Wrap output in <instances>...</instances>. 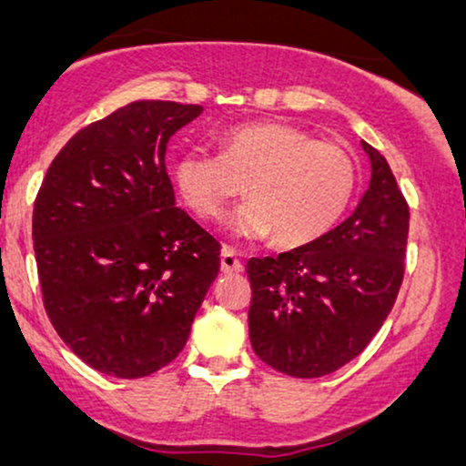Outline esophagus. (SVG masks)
<instances>
[{
    "label": "esophagus",
    "mask_w": 466,
    "mask_h": 466,
    "mask_svg": "<svg viewBox=\"0 0 466 466\" xmlns=\"http://www.w3.org/2000/svg\"><path fill=\"white\" fill-rule=\"evenodd\" d=\"M220 268H222V272H227V274L242 272L244 263H242V259H239L238 250L231 248V246H224L222 255H220Z\"/></svg>",
    "instance_id": "1"
}]
</instances>
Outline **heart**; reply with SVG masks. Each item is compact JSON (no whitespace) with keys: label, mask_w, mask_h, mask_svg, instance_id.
<instances>
[{"label":"heart","mask_w":466,"mask_h":466,"mask_svg":"<svg viewBox=\"0 0 466 466\" xmlns=\"http://www.w3.org/2000/svg\"><path fill=\"white\" fill-rule=\"evenodd\" d=\"M181 198L198 218L218 220L244 192L250 200L231 218L242 238L274 233L280 246H304L346 214L359 183V159L337 140H318L287 123L227 129L220 153L189 148L172 168Z\"/></svg>","instance_id":"obj_1"}]
</instances>
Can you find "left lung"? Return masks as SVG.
I'll return each mask as SVG.
<instances>
[{
    "label": "left lung",
    "mask_w": 466,
    "mask_h": 466,
    "mask_svg": "<svg viewBox=\"0 0 466 466\" xmlns=\"http://www.w3.org/2000/svg\"><path fill=\"white\" fill-rule=\"evenodd\" d=\"M354 214L315 242L246 263L255 354L294 378H319L363 352L391 313L406 269L410 211L380 151Z\"/></svg>",
    "instance_id": "8db88e82"
}]
</instances>
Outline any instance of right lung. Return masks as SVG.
<instances>
[{"label":"right lung","mask_w":466,"mask_h":466,"mask_svg":"<svg viewBox=\"0 0 466 466\" xmlns=\"http://www.w3.org/2000/svg\"><path fill=\"white\" fill-rule=\"evenodd\" d=\"M203 106L134 101L79 129L49 164L32 239L43 304L84 363L116 378L186 346L220 244L175 205L166 145Z\"/></svg>","instance_id":"1"}]
</instances>
